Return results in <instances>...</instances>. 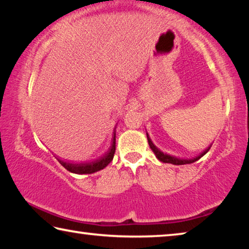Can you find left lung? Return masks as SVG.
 I'll list each match as a JSON object with an SVG mask.
<instances>
[{
	"label": "left lung",
	"instance_id": "obj_1",
	"mask_svg": "<svg viewBox=\"0 0 249 249\" xmlns=\"http://www.w3.org/2000/svg\"><path fill=\"white\" fill-rule=\"evenodd\" d=\"M147 140H148V144H149V147L151 148V150L154 151L156 157H157L160 161L162 162H166V163H172V165H187V163H192L196 161V160H199L201 157H203V156L208 153V151L210 150L211 146L208 147L203 153H201L199 156H196V157L195 158H191V159H180V158H177V157H174V156H170V155H167V154H163L162 151H160L157 147H156L153 142H151V140L148 136V134H147Z\"/></svg>",
	"mask_w": 249,
	"mask_h": 249
}]
</instances>
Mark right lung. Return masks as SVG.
<instances>
[{
    "label": "right lung",
    "mask_w": 249,
    "mask_h": 249,
    "mask_svg": "<svg viewBox=\"0 0 249 249\" xmlns=\"http://www.w3.org/2000/svg\"><path fill=\"white\" fill-rule=\"evenodd\" d=\"M115 140H116V126L114 132H113L112 137V144L109 146L108 150L103 156H101L100 158L93 160V161L89 162H71V161H65V160L58 159V161L61 163V166H64L67 170L73 174H93V172L99 171L103 168L107 167L109 162L112 161L113 157L115 154Z\"/></svg>",
    "instance_id": "1"
}]
</instances>
